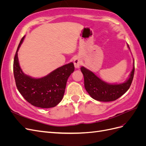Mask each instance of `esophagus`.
Returning a JSON list of instances; mask_svg holds the SVG:
<instances>
[{
    "label": "esophagus",
    "mask_w": 146,
    "mask_h": 146,
    "mask_svg": "<svg viewBox=\"0 0 146 146\" xmlns=\"http://www.w3.org/2000/svg\"><path fill=\"white\" fill-rule=\"evenodd\" d=\"M74 66L76 68H78L82 64V60L79 58H76L74 60Z\"/></svg>",
    "instance_id": "esophagus-1"
}]
</instances>
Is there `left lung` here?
<instances>
[{"label": "left lung", "instance_id": "obj_1", "mask_svg": "<svg viewBox=\"0 0 146 146\" xmlns=\"http://www.w3.org/2000/svg\"><path fill=\"white\" fill-rule=\"evenodd\" d=\"M127 46L130 49L129 46ZM80 69L84 76L85 88L91 98L100 102H110L116 100L129 89L134 76L135 63L129 79L120 84L106 83L83 66Z\"/></svg>", "mask_w": 146, "mask_h": 146}]
</instances>
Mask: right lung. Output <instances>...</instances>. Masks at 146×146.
Instances as JSON below:
<instances>
[{"label": "right lung", "mask_w": 146, "mask_h": 146, "mask_svg": "<svg viewBox=\"0 0 146 146\" xmlns=\"http://www.w3.org/2000/svg\"><path fill=\"white\" fill-rule=\"evenodd\" d=\"M24 37L17 47L13 63L16 87L24 98L32 105L42 108L54 107L63 98L66 82L74 71V65L73 63L65 64L39 78L25 75L20 67L17 57V52Z\"/></svg>", "instance_id": "add662e5"}]
</instances>
